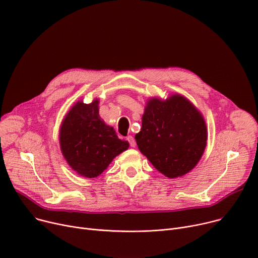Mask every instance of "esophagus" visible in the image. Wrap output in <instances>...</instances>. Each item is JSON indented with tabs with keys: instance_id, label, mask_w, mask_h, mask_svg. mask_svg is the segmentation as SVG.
Here are the masks:
<instances>
[{
	"instance_id": "34e87169",
	"label": "esophagus",
	"mask_w": 258,
	"mask_h": 258,
	"mask_svg": "<svg viewBox=\"0 0 258 258\" xmlns=\"http://www.w3.org/2000/svg\"><path fill=\"white\" fill-rule=\"evenodd\" d=\"M126 140L128 141V143H130V145H131L132 147H135V146H136V141H135V139H134V137H133V136H128V137L126 138Z\"/></svg>"
}]
</instances>
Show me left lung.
Listing matches in <instances>:
<instances>
[{"instance_id": "obj_1", "label": "left lung", "mask_w": 258, "mask_h": 258, "mask_svg": "<svg viewBox=\"0 0 258 258\" xmlns=\"http://www.w3.org/2000/svg\"><path fill=\"white\" fill-rule=\"evenodd\" d=\"M140 152L167 178L190 171L205 151L207 130L203 116L186 98L173 95L147 102L142 128L135 136Z\"/></svg>"}]
</instances>
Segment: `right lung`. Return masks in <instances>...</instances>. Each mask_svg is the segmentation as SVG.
Wrapping results in <instances>:
<instances>
[{
    "label": "right lung",
    "mask_w": 258,
    "mask_h": 258,
    "mask_svg": "<svg viewBox=\"0 0 258 258\" xmlns=\"http://www.w3.org/2000/svg\"><path fill=\"white\" fill-rule=\"evenodd\" d=\"M60 148L69 165L80 175L98 177L113 159L126 151L128 142L118 138L115 130L99 117L98 100L77 102L62 121Z\"/></svg>",
    "instance_id": "right-lung-1"
}]
</instances>
